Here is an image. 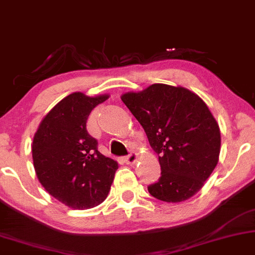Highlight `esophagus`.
<instances>
[{
    "label": "esophagus",
    "mask_w": 255,
    "mask_h": 255,
    "mask_svg": "<svg viewBox=\"0 0 255 255\" xmlns=\"http://www.w3.org/2000/svg\"><path fill=\"white\" fill-rule=\"evenodd\" d=\"M125 160L128 165L135 164V162L137 161V154H136V153H130V154H128L127 157L125 158Z\"/></svg>",
    "instance_id": "esophagus-1"
}]
</instances>
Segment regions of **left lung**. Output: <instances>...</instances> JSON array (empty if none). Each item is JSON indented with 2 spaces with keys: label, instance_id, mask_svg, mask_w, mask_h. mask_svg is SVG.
I'll return each instance as SVG.
<instances>
[{
  "label": "left lung",
  "instance_id": "1",
  "mask_svg": "<svg viewBox=\"0 0 255 255\" xmlns=\"http://www.w3.org/2000/svg\"><path fill=\"white\" fill-rule=\"evenodd\" d=\"M159 155L161 176L148 186L153 197L179 203L203 188L219 162L221 133L208 106L183 87L149 85L121 96Z\"/></svg>",
  "mask_w": 255,
  "mask_h": 255
}]
</instances>
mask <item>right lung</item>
<instances>
[{
    "mask_svg": "<svg viewBox=\"0 0 255 255\" xmlns=\"http://www.w3.org/2000/svg\"><path fill=\"white\" fill-rule=\"evenodd\" d=\"M108 97L70 94L47 113L34 134L32 155L39 182L72 209L102 203L119 168L118 161L98 151L97 140L87 130L91 110Z\"/></svg>",
    "mask_w": 255,
    "mask_h": 255,
    "instance_id": "obj_1",
    "label": "right lung"
}]
</instances>
